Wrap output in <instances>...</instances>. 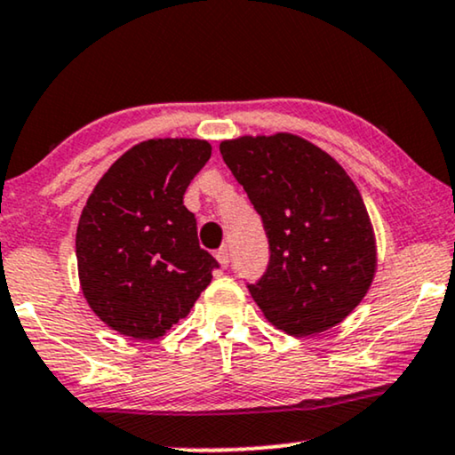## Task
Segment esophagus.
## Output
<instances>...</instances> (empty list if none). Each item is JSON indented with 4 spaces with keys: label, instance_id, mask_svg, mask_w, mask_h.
<instances>
[{
    "label": "esophagus",
    "instance_id": "obj_1",
    "mask_svg": "<svg viewBox=\"0 0 455 455\" xmlns=\"http://www.w3.org/2000/svg\"><path fill=\"white\" fill-rule=\"evenodd\" d=\"M216 260L220 262V267H224V268L228 267V262H231V256H228L227 247H220V250L216 251Z\"/></svg>",
    "mask_w": 455,
    "mask_h": 455
}]
</instances>
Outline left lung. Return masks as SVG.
Segmentation results:
<instances>
[{
	"instance_id": "1",
	"label": "left lung",
	"mask_w": 455,
	"mask_h": 455,
	"mask_svg": "<svg viewBox=\"0 0 455 455\" xmlns=\"http://www.w3.org/2000/svg\"><path fill=\"white\" fill-rule=\"evenodd\" d=\"M220 153L268 239V267L247 283L264 317L290 336L340 323L376 273L359 188L336 159L294 134L241 136L224 140Z\"/></svg>"
}]
</instances>
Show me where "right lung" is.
<instances>
[{"label":"right lung","instance_id":"right-lung-1","mask_svg":"<svg viewBox=\"0 0 455 455\" xmlns=\"http://www.w3.org/2000/svg\"><path fill=\"white\" fill-rule=\"evenodd\" d=\"M212 147L157 138L132 147L88 197L75 237L79 281L90 308L111 330L155 340L187 317L212 270L197 220L182 204Z\"/></svg>","mask_w":455,"mask_h":455}]
</instances>
